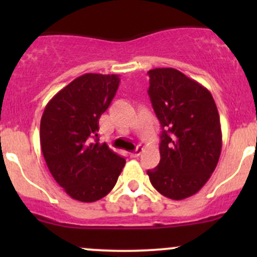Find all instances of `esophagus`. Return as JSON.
Returning <instances> with one entry per match:
<instances>
[{"label": "esophagus", "instance_id": "obj_1", "mask_svg": "<svg viewBox=\"0 0 257 257\" xmlns=\"http://www.w3.org/2000/svg\"><path fill=\"white\" fill-rule=\"evenodd\" d=\"M142 152H143V148H142V147H137V149L134 150L133 153H131V157L132 158H138L139 155H141Z\"/></svg>", "mask_w": 257, "mask_h": 257}]
</instances>
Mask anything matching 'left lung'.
<instances>
[{
    "mask_svg": "<svg viewBox=\"0 0 257 257\" xmlns=\"http://www.w3.org/2000/svg\"><path fill=\"white\" fill-rule=\"evenodd\" d=\"M148 76V94L163 132L160 162L147 173L162 195L183 200L205 185L219 162V112L211 93L178 69H150Z\"/></svg>",
    "mask_w": 257,
    "mask_h": 257,
    "instance_id": "obj_1",
    "label": "left lung"
}]
</instances>
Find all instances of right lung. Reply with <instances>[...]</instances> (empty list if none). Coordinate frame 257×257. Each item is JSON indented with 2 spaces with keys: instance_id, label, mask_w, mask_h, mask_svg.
I'll list each match as a JSON object with an SVG mask.
<instances>
[{
  "instance_id": "1",
  "label": "right lung",
  "mask_w": 257,
  "mask_h": 257,
  "mask_svg": "<svg viewBox=\"0 0 257 257\" xmlns=\"http://www.w3.org/2000/svg\"><path fill=\"white\" fill-rule=\"evenodd\" d=\"M119 82L116 74H83L49 100L41 119V148L52 177L83 203L109 194L125 165L98 137Z\"/></svg>"
}]
</instances>
